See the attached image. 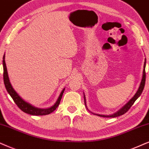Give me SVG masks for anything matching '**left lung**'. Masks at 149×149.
<instances>
[{"mask_svg": "<svg viewBox=\"0 0 149 149\" xmlns=\"http://www.w3.org/2000/svg\"><path fill=\"white\" fill-rule=\"evenodd\" d=\"M145 67H146V59H145V62H144V69H143V76H142V81H141L140 87H139L137 93L135 94L134 96H133L132 98L131 99V100H130L127 104L125 105V106L122 107V108L120 109V111H118V112H116V113L111 115V116H102V115L97 114V116H101V117H111V118H116V117L120 116H122V115L125 114V113H127L128 111L129 110L130 108L132 107V105L134 104L135 101L140 96V95L142 94V91H143V89H144V88L145 81H146V72H145ZM84 103H85V104H86V100H85V96H84Z\"/></svg>", "mask_w": 149, "mask_h": 149, "instance_id": "obj_1", "label": "left lung"}]
</instances>
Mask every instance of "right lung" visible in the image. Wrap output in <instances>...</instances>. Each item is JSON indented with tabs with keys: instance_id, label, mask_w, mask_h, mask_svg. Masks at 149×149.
Here are the masks:
<instances>
[{
	"instance_id": "obj_1",
	"label": "right lung",
	"mask_w": 149,
	"mask_h": 149,
	"mask_svg": "<svg viewBox=\"0 0 149 149\" xmlns=\"http://www.w3.org/2000/svg\"><path fill=\"white\" fill-rule=\"evenodd\" d=\"M3 80H4V84L6 88L7 92H8L10 96L12 97L13 100L16 103V104L18 107V108L21 109L22 111L26 113L33 115V116H45V115H48L52 113L53 111L56 110V108L58 107L61 100L63 97V93L65 91V88L62 91L61 95H60L59 97L56 101L55 104L54 106L50 107L49 109H38L36 107H33L27 102L23 100L21 97H20L18 94L15 91V90L13 88L12 84H11L10 82H9L8 73H7V67L6 64H5V55L3 56Z\"/></svg>"
}]
</instances>
